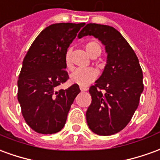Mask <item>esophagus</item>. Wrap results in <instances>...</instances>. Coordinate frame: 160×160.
I'll use <instances>...</instances> for the list:
<instances>
[{
	"mask_svg": "<svg viewBox=\"0 0 160 160\" xmlns=\"http://www.w3.org/2000/svg\"><path fill=\"white\" fill-rule=\"evenodd\" d=\"M80 89L81 92H85V91H88V88H85V87H80Z\"/></svg>",
	"mask_w": 160,
	"mask_h": 160,
	"instance_id": "obj_1",
	"label": "esophagus"
}]
</instances>
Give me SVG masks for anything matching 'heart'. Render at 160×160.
I'll return each mask as SVG.
<instances>
[{
  "mask_svg": "<svg viewBox=\"0 0 160 160\" xmlns=\"http://www.w3.org/2000/svg\"><path fill=\"white\" fill-rule=\"evenodd\" d=\"M86 50L88 53L92 56L94 53H101V47L97 41H90L87 43L86 45ZM65 64L67 68L71 70L72 68V65L70 61V56L69 53H66L65 55ZM98 77V72L92 68H77L75 69L72 74L70 75V80L73 84H77L79 86H87L88 84L96 80Z\"/></svg>",
  "mask_w": 160,
  "mask_h": 160,
  "instance_id": "obj_1",
  "label": "heart"
}]
</instances>
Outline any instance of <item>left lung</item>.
Segmentation results:
<instances>
[{
    "mask_svg": "<svg viewBox=\"0 0 160 160\" xmlns=\"http://www.w3.org/2000/svg\"><path fill=\"white\" fill-rule=\"evenodd\" d=\"M87 35L99 39L107 53L102 74L89 88L87 122L96 134L112 135L127 127L138 107L144 89L142 69L133 49L114 28L89 23L78 37Z\"/></svg>",
    "mask_w": 160,
    "mask_h": 160,
    "instance_id": "1",
    "label": "left lung"
}]
</instances>
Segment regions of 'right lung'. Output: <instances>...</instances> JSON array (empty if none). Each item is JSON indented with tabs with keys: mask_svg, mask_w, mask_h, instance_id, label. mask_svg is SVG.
I'll return each instance as SVG.
<instances>
[{
	"mask_svg": "<svg viewBox=\"0 0 160 160\" xmlns=\"http://www.w3.org/2000/svg\"><path fill=\"white\" fill-rule=\"evenodd\" d=\"M85 23H55L34 40L22 62L18 80V101L27 124L41 134L56 133L64 127L71 105L80 93L73 84L56 88L68 80L65 55Z\"/></svg>",
	"mask_w": 160,
	"mask_h": 160,
	"instance_id": "add662e5",
	"label": "right lung"
}]
</instances>
